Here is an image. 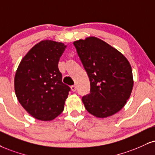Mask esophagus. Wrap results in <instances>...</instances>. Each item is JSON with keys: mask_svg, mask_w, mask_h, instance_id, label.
Wrapping results in <instances>:
<instances>
[{"mask_svg": "<svg viewBox=\"0 0 155 155\" xmlns=\"http://www.w3.org/2000/svg\"><path fill=\"white\" fill-rule=\"evenodd\" d=\"M71 90L73 91V92H76V85H73L71 87Z\"/></svg>", "mask_w": 155, "mask_h": 155, "instance_id": "34e87169", "label": "esophagus"}]
</instances>
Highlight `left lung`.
<instances>
[{
    "mask_svg": "<svg viewBox=\"0 0 155 155\" xmlns=\"http://www.w3.org/2000/svg\"><path fill=\"white\" fill-rule=\"evenodd\" d=\"M74 45L90 82V93L82 97L86 110L99 118L115 115L133 89L131 64L124 54L96 37L76 40Z\"/></svg>",
    "mask_w": 155,
    "mask_h": 155,
    "instance_id": "obj_1",
    "label": "left lung"
}]
</instances>
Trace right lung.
I'll return each mask as SVG.
<instances>
[{
  "instance_id": "add662e5",
  "label": "right lung",
  "mask_w": 155,
  "mask_h": 155,
  "mask_svg": "<svg viewBox=\"0 0 155 155\" xmlns=\"http://www.w3.org/2000/svg\"><path fill=\"white\" fill-rule=\"evenodd\" d=\"M66 46L53 40L40 41L24 55L16 71V97L37 120H53L64 109L70 87L62 82L58 62Z\"/></svg>"
}]
</instances>
